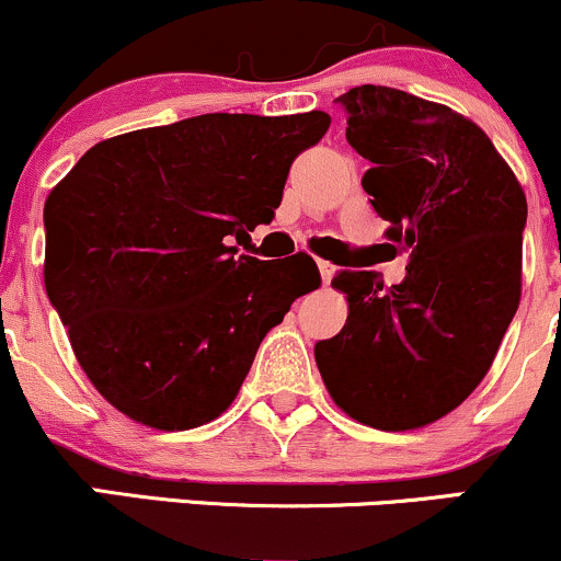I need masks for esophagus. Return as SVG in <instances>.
I'll list each match as a JSON object with an SVG mask.
<instances>
[{"instance_id":"obj_1","label":"esophagus","mask_w":561,"mask_h":561,"mask_svg":"<svg viewBox=\"0 0 561 561\" xmlns=\"http://www.w3.org/2000/svg\"><path fill=\"white\" fill-rule=\"evenodd\" d=\"M319 274H321V282H324V285H330L332 276H334V266L330 261H319Z\"/></svg>"}]
</instances>
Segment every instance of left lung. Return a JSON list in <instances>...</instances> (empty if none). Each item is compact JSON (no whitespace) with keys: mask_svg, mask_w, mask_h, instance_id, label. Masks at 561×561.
Listing matches in <instances>:
<instances>
[{"mask_svg":"<svg viewBox=\"0 0 561 561\" xmlns=\"http://www.w3.org/2000/svg\"><path fill=\"white\" fill-rule=\"evenodd\" d=\"M347 145L371 163L362 184L388 237L409 253L405 279L340 272V334L319 340L332 401L356 422L401 433L440 420L482 382L523 289L527 199L478 124L401 89L337 96Z\"/></svg>","mask_w":561,"mask_h":561,"instance_id":"obj_1","label":"left lung"}]
</instances>
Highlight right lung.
<instances>
[{"mask_svg": "<svg viewBox=\"0 0 561 561\" xmlns=\"http://www.w3.org/2000/svg\"><path fill=\"white\" fill-rule=\"evenodd\" d=\"M330 128L208 113L94 145L44 203V285L81 369L128 420L192 430L229 409L261 340L321 282L311 255H240L293 160Z\"/></svg>", "mask_w": 561, "mask_h": 561, "instance_id": "1", "label": "right lung"}]
</instances>
